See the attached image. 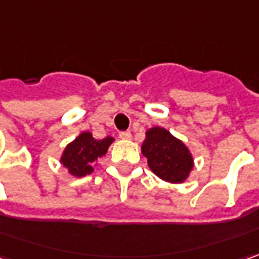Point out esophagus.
<instances>
[{
  "instance_id": "esophagus-1",
  "label": "esophagus",
  "mask_w": 259,
  "mask_h": 259,
  "mask_svg": "<svg viewBox=\"0 0 259 259\" xmlns=\"http://www.w3.org/2000/svg\"><path fill=\"white\" fill-rule=\"evenodd\" d=\"M120 139H123V141H130L132 139V133L130 132H120Z\"/></svg>"
}]
</instances>
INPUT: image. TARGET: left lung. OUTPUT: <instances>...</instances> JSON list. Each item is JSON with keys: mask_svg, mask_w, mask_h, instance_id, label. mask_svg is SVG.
Instances as JSON below:
<instances>
[{"mask_svg": "<svg viewBox=\"0 0 259 259\" xmlns=\"http://www.w3.org/2000/svg\"><path fill=\"white\" fill-rule=\"evenodd\" d=\"M142 153L152 172L172 184L184 183L194 166L188 148L163 127H152L146 132Z\"/></svg>", "mask_w": 259, "mask_h": 259, "instance_id": "obj_1", "label": "left lung"}]
</instances>
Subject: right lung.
Here are the masks:
<instances>
[{
  "instance_id": "1",
  "label": "right lung",
  "mask_w": 259,
  "mask_h": 259,
  "mask_svg": "<svg viewBox=\"0 0 259 259\" xmlns=\"http://www.w3.org/2000/svg\"><path fill=\"white\" fill-rule=\"evenodd\" d=\"M113 141L114 139L111 136L97 141L90 132H82L65 148L61 162L73 177H85L91 174L94 171L96 161L107 153L108 146Z\"/></svg>"
}]
</instances>
